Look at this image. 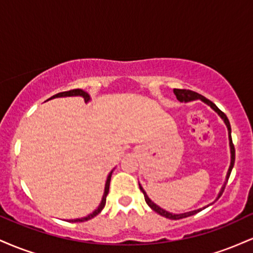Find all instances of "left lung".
Here are the masks:
<instances>
[{"label":"left lung","mask_w":253,"mask_h":253,"mask_svg":"<svg viewBox=\"0 0 253 253\" xmlns=\"http://www.w3.org/2000/svg\"><path fill=\"white\" fill-rule=\"evenodd\" d=\"M173 94L176 95L177 100L179 101V102H190V101H195V100H201L203 101L205 103H207L208 106L211 107V109H214L215 112L219 114V117L222 119L223 123L226 124V126H227V129H228V139H229V149H231V165H229V169H228V172H227V176H226V182L225 184L222 185L221 190H220L219 195H217V199H219L220 196L222 195L223 190H225V187L226 184H227V181L229 178V175H231V171L233 169V165H234V159H236V150H234V145L232 143V136H231V125H229V121L227 117H226V114L223 112H221L217 107L211 101L208 100V98H206L205 96H202V95L197 94V92L193 91V90H187V89H173ZM139 188H140V190L143 191L144 194V197H145V201H146L147 205L150 206L151 210H153L156 211V213L161 214L162 216H165L168 217V219H171V220H178V219H183V217H188V216H191L194 215V214L199 213L200 211H202V208H200V210H196V211H188V213H182V214H172L170 213V211H164L163 208H161L159 206H157L155 202H152L150 200V197L147 196V194L145 193V190L143 189V187H141L140 184H139ZM216 199V200H217ZM206 207H203V210H205Z\"/></svg>","instance_id":"left-lung-1"}]
</instances>
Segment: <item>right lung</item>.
Returning a JSON list of instances; mask_svg holds the SVG:
<instances>
[{"instance_id":"add662e5","label":"right lung","mask_w":253,"mask_h":253,"mask_svg":"<svg viewBox=\"0 0 253 253\" xmlns=\"http://www.w3.org/2000/svg\"><path fill=\"white\" fill-rule=\"evenodd\" d=\"M66 96H82L84 98V101H85V102H88V101H90L89 94H88V92L83 91L82 89H74V90H69V91L58 92V94L53 95V96L48 98V100H52V98H56V97H66ZM112 173H113V171H110V173L108 175V177H107L106 187H104V194H103V197H102V201H101L100 206H98V207H97V210H95L91 214H89L88 216L81 217V219L70 220L71 222H83V221H86V220L92 219V217L96 216L98 213H101V211H102L104 206H106V197H107V195H108V193H109V183H110V177H112Z\"/></svg>"}]
</instances>
